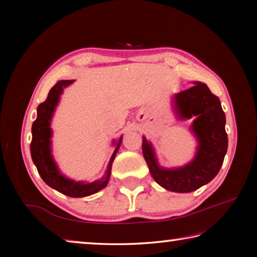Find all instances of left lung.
Here are the masks:
<instances>
[{
  "label": "left lung",
  "mask_w": 257,
  "mask_h": 257,
  "mask_svg": "<svg viewBox=\"0 0 257 257\" xmlns=\"http://www.w3.org/2000/svg\"><path fill=\"white\" fill-rule=\"evenodd\" d=\"M175 98L180 118H196L193 122V132L199 142L196 158L184 168L161 169L145 137H143V155L152 177L160 186L177 193H190L210 182L220 171L228 149L225 114L219 97L202 82L178 93Z\"/></svg>",
  "instance_id": "1"
}]
</instances>
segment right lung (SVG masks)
<instances>
[{
	"instance_id": "obj_1",
	"label": "right lung",
	"mask_w": 257,
	"mask_h": 257,
	"mask_svg": "<svg viewBox=\"0 0 257 257\" xmlns=\"http://www.w3.org/2000/svg\"><path fill=\"white\" fill-rule=\"evenodd\" d=\"M72 80H60L52 87L47 95L46 99L41 103L37 107V118L34 121L32 133L33 138L30 143V153L35 165H36L37 171L47 185L52 188L56 189L60 193H62L70 197H84L88 195L95 194L96 191L103 189L107 185L108 178H110L112 162L114 160V156L118 152L121 138L119 139L118 144L114 150L112 158L108 163L106 175L101 180L90 182V184H82V182H75L69 180L67 178L60 175V172L56 168L53 159L51 155V118L53 114V111L59 102L60 94L62 93L63 87L70 85Z\"/></svg>"
}]
</instances>
